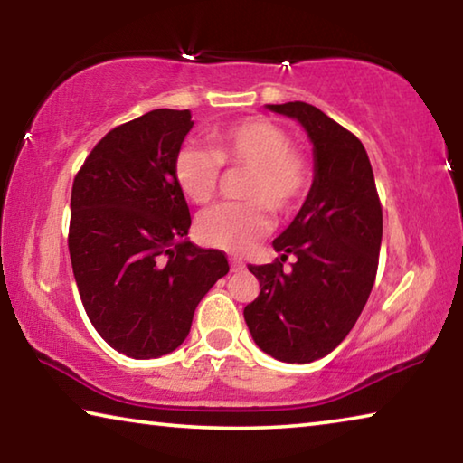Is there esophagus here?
<instances>
[{"label":"esophagus","instance_id":"esophagus-1","mask_svg":"<svg viewBox=\"0 0 463 463\" xmlns=\"http://www.w3.org/2000/svg\"><path fill=\"white\" fill-rule=\"evenodd\" d=\"M245 269V263H242L239 257H231V271H242Z\"/></svg>","mask_w":463,"mask_h":463}]
</instances>
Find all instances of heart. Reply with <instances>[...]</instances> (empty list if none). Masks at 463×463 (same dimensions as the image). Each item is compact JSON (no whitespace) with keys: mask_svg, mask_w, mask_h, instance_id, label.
Wrapping results in <instances>:
<instances>
[{"mask_svg":"<svg viewBox=\"0 0 463 463\" xmlns=\"http://www.w3.org/2000/svg\"><path fill=\"white\" fill-rule=\"evenodd\" d=\"M213 148L184 145L174 159L175 184L187 200L203 206L221 187L222 165L247 169L241 198L203 213L195 234L203 245L245 253L271 231V213L300 208L312 185L308 156L292 146L288 132L265 116H247L210 130Z\"/></svg>","mask_w":463,"mask_h":463,"instance_id":"b5f03b06","label":"heart"}]
</instances>
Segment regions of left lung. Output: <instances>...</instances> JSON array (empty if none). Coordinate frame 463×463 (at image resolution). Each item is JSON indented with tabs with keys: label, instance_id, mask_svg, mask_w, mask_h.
Listing matches in <instances>:
<instances>
[{
	"label": "left lung",
	"instance_id": "left-lung-1",
	"mask_svg": "<svg viewBox=\"0 0 463 463\" xmlns=\"http://www.w3.org/2000/svg\"><path fill=\"white\" fill-rule=\"evenodd\" d=\"M268 108L307 128L315 145V182L292 224L273 241L281 255L268 265H249L261 292L242 315L265 354L310 364L349 335L370 298L382 203L370 159L354 132L304 101ZM289 254L297 261L284 272Z\"/></svg>",
	"mask_w": 463,
	"mask_h": 463
}]
</instances>
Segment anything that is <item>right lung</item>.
Returning <instances> with one entry per match:
<instances>
[{
    "mask_svg": "<svg viewBox=\"0 0 463 463\" xmlns=\"http://www.w3.org/2000/svg\"><path fill=\"white\" fill-rule=\"evenodd\" d=\"M190 109H153L108 132L73 179L69 253L83 308L109 347L161 357L190 333L195 307L229 273L222 250L182 241L190 208L174 159Z\"/></svg>",
    "mask_w": 463,
    "mask_h": 463,
    "instance_id": "right-lung-1",
    "label": "right lung"
}]
</instances>
